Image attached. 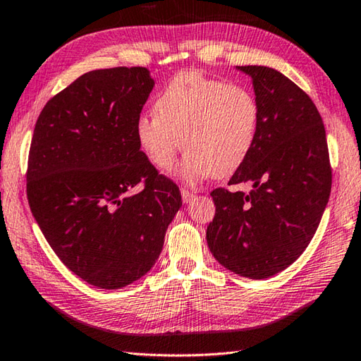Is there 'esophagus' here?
Wrapping results in <instances>:
<instances>
[{"instance_id": "esophagus-1", "label": "esophagus", "mask_w": 361, "mask_h": 361, "mask_svg": "<svg viewBox=\"0 0 361 361\" xmlns=\"http://www.w3.org/2000/svg\"><path fill=\"white\" fill-rule=\"evenodd\" d=\"M181 197H183V202L189 204L194 197V194L191 191H188V189H181Z\"/></svg>"}]
</instances>
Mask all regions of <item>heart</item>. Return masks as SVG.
Listing matches in <instances>:
<instances>
[{"instance_id":"b5f03b06","label":"heart","mask_w":361,"mask_h":361,"mask_svg":"<svg viewBox=\"0 0 361 361\" xmlns=\"http://www.w3.org/2000/svg\"><path fill=\"white\" fill-rule=\"evenodd\" d=\"M152 109L154 116L135 124L140 149L159 170L172 169L178 151H188L176 170L188 183L234 173L258 133L259 105L252 90L199 71L175 75Z\"/></svg>"}]
</instances>
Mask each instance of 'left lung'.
Returning a JSON list of instances; mask_svg holds the SVG:
<instances>
[{"mask_svg":"<svg viewBox=\"0 0 361 361\" xmlns=\"http://www.w3.org/2000/svg\"><path fill=\"white\" fill-rule=\"evenodd\" d=\"M253 79L259 126L252 151L228 185L212 191L207 243L219 264L267 279L293 264L312 240L331 192L325 126L301 87L274 68L239 66Z\"/></svg>","mask_w":361,"mask_h":361,"instance_id":"left-lung-1","label":"left lung"}]
</instances>
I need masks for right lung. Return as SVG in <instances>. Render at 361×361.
<instances>
[{"mask_svg":"<svg viewBox=\"0 0 361 361\" xmlns=\"http://www.w3.org/2000/svg\"><path fill=\"white\" fill-rule=\"evenodd\" d=\"M152 87L143 66L89 71L54 95L35 126L30 209L60 261L99 288H122L154 266L183 204L135 138Z\"/></svg>","mask_w":361,"mask_h":361,"instance_id":"obj_1","label":"right lung"}]
</instances>
